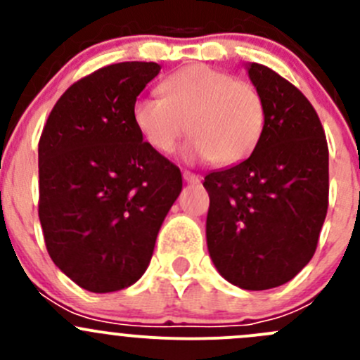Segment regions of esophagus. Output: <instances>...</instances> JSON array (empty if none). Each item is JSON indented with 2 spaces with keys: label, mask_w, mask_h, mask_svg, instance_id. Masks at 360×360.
Returning a JSON list of instances; mask_svg holds the SVG:
<instances>
[{
  "label": "esophagus",
  "mask_w": 360,
  "mask_h": 360,
  "mask_svg": "<svg viewBox=\"0 0 360 360\" xmlns=\"http://www.w3.org/2000/svg\"><path fill=\"white\" fill-rule=\"evenodd\" d=\"M183 177H184V181H186V183H190V184H197V183H200V181H202V177L198 176V174L190 172V170H184Z\"/></svg>",
  "instance_id": "esophagus-1"
}]
</instances>
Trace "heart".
Here are the masks:
<instances>
[{"label": "heart", "mask_w": 360, "mask_h": 360, "mask_svg": "<svg viewBox=\"0 0 360 360\" xmlns=\"http://www.w3.org/2000/svg\"><path fill=\"white\" fill-rule=\"evenodd\" d=\"M162 96H139L132 104L137 132L158 153H172L191 134L184 155L219 165L242 162L256 150L266 125L264 97L252 83L205 64L188 66L162 83Z\"/></svg>", "instance_id": "obj_1"}]
</instances>
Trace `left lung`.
Listing matches in <instances>:
<instances>
[{"label":"left lung","instance_id":"left-lung-1","mask_svg":"<svg viewBox=\"0 0 360 360\" xmlns=\"http://www.w3.org/2000/svg\"><path fill=\"white\" fill-rule=\"evenodd\" d=\"M266 125L249 158L205 176L207 249L230 284L248 291L296 277L328 214L329 150L310 101L270 68L248 64Z\"/></svg>","mask_w":360,"mask_h":360}]
</instances>
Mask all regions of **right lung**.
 I'll return each instance as SVG.
<instances>
[{
  "instance_id": "1",
  "label": "right lung",
  "mask_w": 360,
  "mask_h": 360,
  "mask_svg": "<svg viewBox=\"0 0 360 360\" xmlns=\"http://www.w3.org/2000/svg\"><path fill=\"white\" fill-rule=\"evenodd\" d=\"M157 63H120L72 83L38 144V214L53 263L79 288L136 284L183 188L181 170L137 132L132 104Z\"/></svg>"
}]
</instances>
